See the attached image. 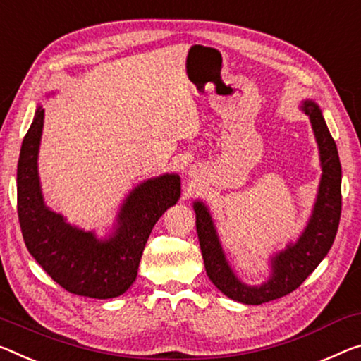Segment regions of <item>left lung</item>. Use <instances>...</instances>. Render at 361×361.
<instances>
[{
    "label": "left lung",
    "instance_id": "8db88e82",
    "mask_svg": "<svg viewBox=\"0 0 361 361\" xmlns=\"http://www.w3.org/2000/svg\"><path fill=\"white\" fill-rule=\"evenodd\" d=\"M302 111L310 117L323 173L319 180L317 202L307 228L295 244H289L273 257L271 274L267 283L247 286L234 274L221 249L209 209L201 201L194 202L196 230L207 276L223 294L241 304L260 305L293 293L328 255L334 243L342 209L339 154L319 107L313 101H304Z\"/></svg>",
    "mask_w": 361,
    "mask_h": 361
}]
</instances>
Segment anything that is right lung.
Listing matches in <instances>:
<instances>
[{
	"label": "right lung",
	"mask_w": 361,
	"mask_h": 361,
	"mask_svg": "<svg viewBox=\"0 0 361 361\" xmlns=\"http://www.w3.org/2000/svg\"><path fill=\"white\" fill-rule=\"evenodd\" d=\"M44 109L22 141L17 164V214L28 252L66 290L93 299L127 293L156 221L180 197V176L160 175L140 183L120 207L114 231L98 239L93 231L68 225L47 207L38 178V149Z\"/></svg>",
	"instance_id": "obj_1"
}]
</instances>
